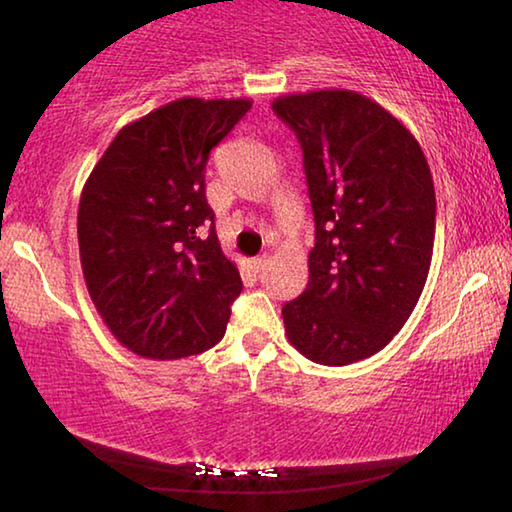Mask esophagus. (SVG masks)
<instances>
[{
  "label": "esophagus",
  "instance_id": "esophagus-1",
  "mask_svg": "<svg viewBox=\"0 0 512 512\" xmlns=\"http://www.w3.org/2000/svg\"><path fill=\"white\" fill-rule=\"evenodd\" d=\"M266 266H268V259H266V257H257V259H253V268H255V273H264V271H266Z\"/></svg>",
  "mask_w": 512,
  "mask_h": 512
}]
</instances>
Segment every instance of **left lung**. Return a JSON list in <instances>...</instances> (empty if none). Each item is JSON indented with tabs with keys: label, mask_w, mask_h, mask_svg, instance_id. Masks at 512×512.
<instances>
[{
	"label": "left lung",
	"mask_w": 512,
	"mask_h": 512,
	"mask_svg": "<svg viewBox=\"0 0 512 512\" xmlns=\"http://www.w3.org/2000/svg\"><path fill=\"white\" fill-rule=\"evenodd\" d=\"M273 110L298 135L316 221L284 332L314 363L348 366L391 343L420 300L436 235L429 162L400 119L354 90L284 94Z\"/></svg>",
	"instance_id": "left-lung-1"
}]
</instances>
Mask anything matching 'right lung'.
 I'll use <instances>...</instances> for the list:
<instances>
[{
  "label": "right lung",
  "instance_id": "1",
  "mask_svg": "<svg viewBox=\"0 0 512 512\" xmlns=\"http://www.w3.org/2000/svg\"><path fill=\"white\" fill-rule=\"evenodd\" d=\"M250 99L185 97L126 124L85 180L81 268L112 336L146 359L210 350L241 293L205 201L210 151Z\"/></svg>",
  "mask_w": 512,
  "mask_h": 512
}]
</instances>
